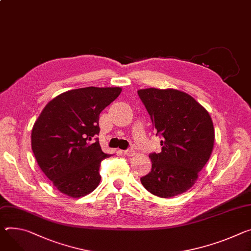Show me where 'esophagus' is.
I'll return each instance as SVG.
<instances>
[{"label": "esophagus", "mask_w": 251, "mask_h": 251, "mask_svg": "<svg viewBox=\"0 0 251 251\" xmlns=\"http://www.w3.org/2000/svg\"><path fill=\"white\" fill-rule=\"evenodd\" d=\"M124 154L126 156H134L135 155V151L133 149H127V150H124Z\"/></svg>", "instance_id": "obj_1"}]
</instances>
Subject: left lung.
<instances>
[{"label":"left lung","instance_id":"8db88e82","mask_svg":"<svg viewBox=\"0 0 251 251\" xmlns=\"http://www.w3.org/2000/svg\"><path fill=\"white\" fill-rule=\"evenodd\" d=\"M152 124L160 135V153H151V171L140 178L153 195L169 198L190 189L209 160L214 127L207 110L175 89L138 90Z\"/></svg>","mask_w":251,"mask_h":251}]
</instances>
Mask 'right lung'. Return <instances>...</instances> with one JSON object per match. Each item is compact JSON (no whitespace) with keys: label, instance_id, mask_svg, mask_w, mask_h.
I'll list each match as a JSON object with an SVG mask.
<instances>
[{"label":"right lung","instance_id":"add662e5","mask_svg":"<svg viewBox=\"0 0 251 251\" xmlns=\"http://www.w3.org/2000/svg\"><path fill=\"white\" fill-rule=\"evenodd\" d=\"M120 87H86L51 100L36 120L31 135L38 165L63 194L83 197L97 188L102 151L97 135L100 113L121 93Z\"/></svg>","mask_w":251,"mask_h":251}]
</instances>
